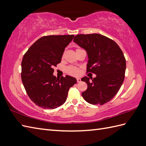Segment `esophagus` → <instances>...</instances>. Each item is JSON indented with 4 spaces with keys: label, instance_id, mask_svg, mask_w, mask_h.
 Wrapping results in <instances>:
<instances>
[{
    "label": "esophagus",
    "instance_id": "34e87169",
    "mask_svg": "<svg viewBox=\"0 0 146 146\" xmlns=\"http://www.w3.org/2000/svg\"><path fill=\"white\" fill-rule=\"evenodd\" d=\"M77 82L78 83H80L81 81V78H77Z\"/></svg>",
    "mask_w": 146,
    "mask_h": 146
}]
</instances>
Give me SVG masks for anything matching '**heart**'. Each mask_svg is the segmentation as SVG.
<instances>
[{
	"label": "heart",
	"instance_id": "1",
	"mask_svg": "<svg viewBox=\"0 0 146 146\" xmlns=\"http://www.w3.org/2000/svg\"><path fill=\"white\" fill-rule=\"evenodd\" d=\"M78 50V49H77ZM66 72L70 74H73V75H75L79 73V70L74 66H68L66 68Z\"/></svg>",
	"mask_w": 146,
	"mask_h": 146
}]
</instances>
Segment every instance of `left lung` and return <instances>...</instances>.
Returning a JSON list of instances; mask_svg holds the SVG:
<instances>
[{
    "instance_id": "1",
    "label": "left lung",
    "mask_w": 146,
    "mask_h": 146,
    "mask_svg": "<svg viewBox=\"0 0 146 146\" xmlns=\"http://www.w3.org/2000/svg\"><path fill=\"white\" fill-rule=\"evenodd\" d=\"M73 42L86 50L88 72L96 74L91 80L87 76L81 79L88 84L82 96L92 104L109 102L124 80L126 63L123 52L113 40L98 33L77 35Z\"/></svg>"
}]
</instances>
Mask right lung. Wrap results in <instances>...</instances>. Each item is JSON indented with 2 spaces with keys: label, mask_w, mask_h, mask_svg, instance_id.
Listing matches in <instances>:
<instances>
[{
  "label": "right lung",
  "mask_w": 146,
  "mask_h": 146,
  "mask_svg": "<svg viewBox=\"0 0 146 146\" xmlns=\"http://www.w3.org/2000/svg\"><path fill=\"white\" fill-rule=\"evenodd\" d=\"M73 35L42 36L30 47L22 62V81L28 96L36 106L55 109L66 100L75 78H56L53 67L61 62L64 50Z\"/></svg>",
  "instance_id": "right-lung-1"
}]
</instances>
